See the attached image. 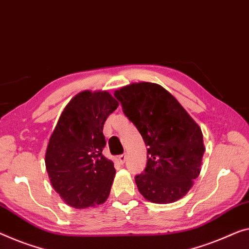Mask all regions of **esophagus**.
I'll use <instances>...</instances> for the list:
<instances>
[{"mask_svg":"<svg viewBox=\"0 0 249 249\" xmlns=\"http://www.w3.org/2000/svg\"><path fill=\"white\" fill-rule=\"evenodd\" d=\"M126 160V154H121L117 157V161L121 163V164H124Z\"/></svg>","mask_w":249,"mask_h":249,"instance_id":"obj_1","label":"esophagus"}]
</instances>
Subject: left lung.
Wrapping results in <instances>:
<instances>
[{
	"label": "left lung",
	"instance_id": "1",
	"mask_svg": "<svg viewBox=\"0 0 249 249\" xmlns=\"http://www.w3.org/2000/svg\"><path fill=\"white\" fill-rule=\"evenodd\" d=\"M114 95L147 146L146 168L135 177L141 195L154 203L181 199L201 171L205 153L201 128L158 84H131Z\"/></svg>",
	"mask_w": 249,
	"mask_h": 249
}]
</instances>
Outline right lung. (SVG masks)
<instances>
[{
	"label": "right lung",
	"mask_w": 249,
	"mask_h": 249,
	"mask_svg": "<svg viewBox=\"0 0 249 249\" xmlns=\"http://www.w3.org/2000/svg\"><path fill=\"white\" fill-rule=\"evenodd\" d=\"M118 107L108 91L77 94L59 117L46 152L50 182L67 205H102L112 188L114 163L103 155L104 123Z\"/></svg>",
	"instance_id": "1"
}]
</instances>
